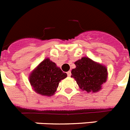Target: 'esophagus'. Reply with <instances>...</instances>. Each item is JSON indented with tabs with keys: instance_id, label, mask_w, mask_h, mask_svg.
<instances>
[{
	"instance_id": "obj_1",
	"label": "esophagus",
	"mask_w": 130,
	"mask_h": 130,
	"mask_svg": "<svg viewBox=\"0 0 130 130\" xmlns=\"http://www.w3.org/2000/svg\"><path fill=\"white\" fill-rule=\"evenodd\" d=\"M67 75H68V76H69V77H70V76H71V72L70 71L67 72Z\"/></svg>"
}]
</instances>
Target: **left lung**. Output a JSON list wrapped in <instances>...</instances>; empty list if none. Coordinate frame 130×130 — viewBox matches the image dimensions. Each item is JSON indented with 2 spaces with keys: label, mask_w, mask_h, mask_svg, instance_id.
<instances>
[{
  "label": "left lung",
  "mask_w": 130,
  "mask_h": 130,
  "mask_svg": "<svg viewBox=\"0 0 130 130\" xmlns=\"http://www.w3.org/2000/svg\"><path fill=\"white\" fill-rule=\"evenodd\" d=\"M76 68L71 71V77L74 78L78 87L87 93H96L102 89L107 81V68L88 57H83L74 62Z\"/></svg>",
  "instance_id": "8db88e82"
}]
</instances>
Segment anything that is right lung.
<instances>
[{
  "label": "right lung",
  "mask_w": 130,
  "mask_h": 130,
  "mask_svg": "<svg viewBox=\"0 0 130 130\" xmlns=\"http://www.w3.org/2000/svg\"><path fill=\"white\" fill-rule=\"evenodd\" d=\"M67 77L56 63L45 58L34 68L29 76L30 85L34 91L43 96L54 94L59 83Z\"/></svg>",
  "instance_id": "obj_1"
}]
</instances>
